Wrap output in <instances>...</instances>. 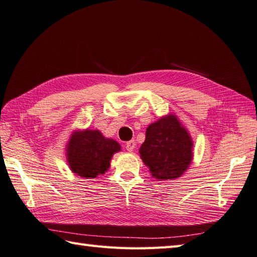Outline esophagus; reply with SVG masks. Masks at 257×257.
Returning a JSON list of instances; mask_svg holds the SVG:
<instances>
[{
	"label": "esophagus",
	"instance_id": "1",
	"mask_svg": "<svg viewBox=\"0 0 257 257\" xmlns=\"http://www.w3.org/2000/svg\"><path fill=\"white\" fill-rule=\"evenodd\" d=\"M125 148H126V151H128V152H133L135 148V142L134 141L127 142V143L125 144Z\"/></svg>",
	"mask_w": 257,
	"mask_h": 257
}]
</instances>
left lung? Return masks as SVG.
Instances as JSON below:
<instances>
[{
    "label": "left lung",
    "instance_id": "obj_1",
    "mask_svg": "<svg viewBox=\"0 0 257 257\" xmlns=\"http://www.w3.org/2000/svg\"><path fill=\"white\" fill-rule=\"evenodd\" d=\"M192 141L175 115L158 119L146 128L141 158L157 179H175L186 172L192 159Z\"/></svg>",
    "mask_w": 257,
    "mask_h": 257
}]
</instances>
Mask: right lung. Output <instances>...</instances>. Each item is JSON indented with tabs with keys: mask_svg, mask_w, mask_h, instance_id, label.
<instances>
[{
	"mask_svg": "<svg viewBox=\"0 0 257 257\" xmlns=\"http://www.w3.org/2000/svg\"><path fill=\"white\" fill-rule=\"evenodd\" d=\"M121 150L115 141L103 138L99 131L85 130L71 135L67 161L73 173L84 178H95L110 167L114 153Z\"/></svg>",
	"mask_w": 257,
	"mask_h": 257,
	"instance_id": "add662e5",
	"label": "right lung"
}]
</instances>
